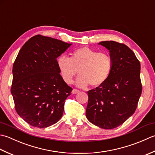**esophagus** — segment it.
Returning <instances> with one entry per match:
<instances>
[{
    "mask_svg": "<svg viewBox=\"0 0 155 155\" xmlns=\"http://www.w3.org/2000/svg\"><path fill=\"white\" fill-rule=\"evenodd\" d=\"M71 92H72V94H78V93L80 92V90H78L77 89H73V90H72Z\"/></svg>",
    "mask_w": 155,
    "mask_h": 155,
    "instance_id": "1",
    "label": "esophagus"
}]
</instances>
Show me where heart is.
Masks as SVG:
<instances>
[{
	"instance_id": "1",
	"label": "heart",
	"mask_w": 155,
	"mask_h": 155,
	"mask_svg": "<svg viewBox=\"0 0 155 155\" xmlns=\"http://www.w3.org/2000/svg\"><path fill=\"white\" fill-rule=\"evenodd\" d=\"M57 62L63 80L67 84H71L80 71V76L76 81L79 87L88 84L93 87L102 86L108 79L112 68V59L108 53H97L87 47L75 49L70 58L59 56Z\"/></svg>"
}]
</instances>
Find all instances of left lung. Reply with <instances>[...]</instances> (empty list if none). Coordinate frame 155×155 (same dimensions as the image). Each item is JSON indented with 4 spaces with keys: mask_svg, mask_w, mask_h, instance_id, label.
<instances>
[{
    "mask_svg": "<svg viewBox=\"0 0 155 155\" xmlns=\"http://www.w3.org/2000/svg\"><path fill=\"white\" fill-rule=\"evenodd\" d=\"M112 59L110 76L103 85L87 91L86 117L93 124L112 129L122 124L134 113L142 93L140 64L124 43L100 42Z\"/></svg>",
    "mask_w": 155,
    "mask_h": 155,
    "instance_id": "obj_1",
    "label": "left lung"
}]
</instances>
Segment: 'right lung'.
<instances>
[{
	"instance_id": "add662e5",
	"label": "right lung",
	"mask_w": 155,
	"mask_h": 155,
	"mask_svg": "<svg viewBox=\"0 0 155 155\" xmlns=\"http://www.w3.org/2000/svg\"><path fill=\"white\" fill-rule=\"evenodd\" d=\"M71 45L37 35L18 52L12 67L11 91L16 112L30 125L46 128L62 117L72 88L60 75L57 58Z\"/></svg>"
}]
</instances>
